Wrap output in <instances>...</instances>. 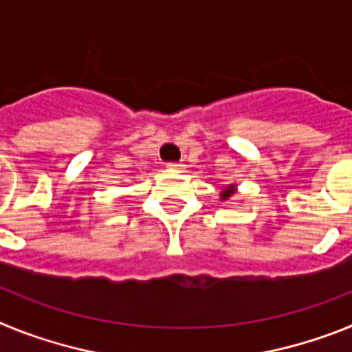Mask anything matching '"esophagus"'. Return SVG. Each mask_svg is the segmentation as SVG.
Listing matches in <instances>:
<instances>
[{"label": "esophagus", "instance_id": "34e87169", "mask_svg": "<svg viewBox=\"0 0 352 352\" xmlns=\"http://www.w3.org/2000/svg\"><path fill=\"white\" fill-rule=\"evenodd\" d=\"M167 167H169V169H174V170L185 169V166H183V164H179V162H170V164H167Z\"/></svg>", "mask_w": 352, "mask_h": 352}]
</instances>
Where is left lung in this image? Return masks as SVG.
I'll return each instance as SVG.
<instances>
[{
	"label": "left lung",
	"mask_w": 352,
	"mask_h": 352,
	"mask_svg": "<svg viewBox=\"0 0 352 352\" xmlns=\"http://www.w3.org/2000/svg\"><path fill=\"white\" fill-rule=\"evenodd\" d=\"M234 192H236V185H229L227 188H223V190L220 192V199H222V201H227L231 195H234Z\"/></svg>",
	"instance_id": "1"
}]
</instances>
